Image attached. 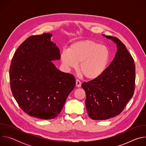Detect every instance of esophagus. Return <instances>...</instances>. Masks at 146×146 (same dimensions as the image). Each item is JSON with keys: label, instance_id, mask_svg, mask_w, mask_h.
Masks as SVG:
<instances>
[{"label": "esophagus", "instance_id": "esophagus-1", "mask_svg": "<svg viewBox=\"0 0 146 146\" xmlns=\"http://www.w3.org/2000/svg\"><path fill=\"white\" fill-rule=\"evenodd\" d=\"M81 85V81L78 79L76 80V87H80Z\"/></svg>", "mask_w": 146, "mask_h": 146}]
</instances>
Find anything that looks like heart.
<instances>
[{"label": "heart", "mask_w": 146, "mask_h": 146, "mask_svg": "<svg viewBox=\"0 0 146 146\" xmlns=\"http://www.w3.org/2000/svg\"><path fill=\"white\" fill-rule=\"evenodd\" d=\"M110 59L108 48L95 41L86 40L72 44L68 51L61 54V60L68 69L78 70L86 78L92 80L100 76L106 70Z\"/></svg>", "instance_id": "heart-1"}]
</instances>
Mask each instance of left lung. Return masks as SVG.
<instances>
[{"label":"left lung","instance_id":"1","mask_svg":"<svg viewBox=\"0 0 146 146\" xmlns=\"http://www.w3.org/2000/svg\"><path fill=\"white\" fill-rule=\"evenodd\" d=\"M104 36L116 43L115 56L100 76L81 84L87 96V113L95 120L119 114L133 96L135 87V65L132 55L117 37Z\"/></svg>","mask_w":146,"mask_h":146}]
</instances>
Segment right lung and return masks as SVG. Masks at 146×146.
Here are the masks:
<instances>
[{
  "instance_id": "obj_1",
  "label": "right lung",
  "mask_w": 146,
  "mask_h": 146,
  "mask_svg": "<svg viewBox=\"0 0 146 146\" xmlns=\"http://www.w3.org/2000/svg\"><path fill=\"white\" fill-rule=\"evenodd\" d=\"M43 33L27 38L16 50L10 66V83L14 98L27 114L44 119L55 118L74 89V76L56 68L51 60L60 54Z\"/></svg>"
}]
</instances>
